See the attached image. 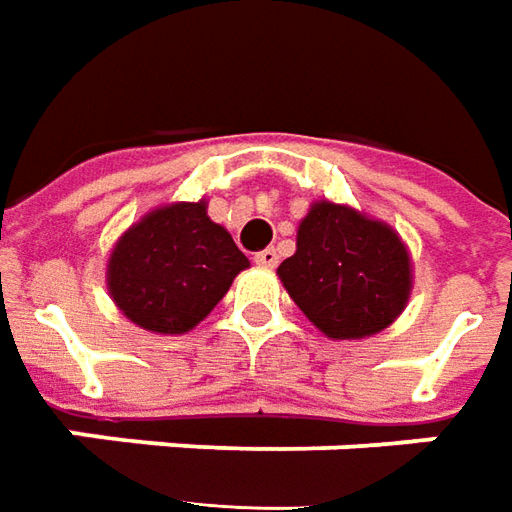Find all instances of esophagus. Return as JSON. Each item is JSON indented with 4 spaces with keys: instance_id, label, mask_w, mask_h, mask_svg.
Masks as SVG:
<instances>
[{
    "instance_id": "1",
    "label": "esophagus",
    "mask_w": 512,
    "mask_h": 512,
    "mask_svg": "<svg viewBox=\"0 0 512 512\" xmlns=\"http://www.w3.org/2000/svg\"><path fill=\"white\" fill-rule=\"evenodd\" d=\"M255 263L263 268H274L277 263H280V255H277V249H271V246H268V249H263V252H257Z\"/></svg>"
}]
</instances>
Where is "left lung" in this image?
<instances>
[{"instance_id":"8db88e82","label":"left lung","mask_w":512,"mask_h":512,"mask_svg":"<svg viewBox=\"0 0 512 512\" xmlns=\"http://www.w3.org/2000/svg\"><path fill=\"white\" fill-rule=\"evenodd\" d=\"M277 274L299 310L338 341L385 330L410 296V257L399 235L332 202L310 207L296 255Z\"/></svg>"}]
</instances>
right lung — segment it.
<instances>
[{
	"label": "right lung",
	"instance_id": "obj_1",
	"mask_svg": "<svg viewBox=\"0 0 512 512\" xmlns=\"http://www.w3.org/2000/svg\"><path fill=\"white\" fill-rule=\"evenodd\" d=\"M249 266L205 202L160 207L132 224L107 263V288L124 316L163 335L194 330Z\"/></svg>",
	"mask_w": 512,
	"mask_h": 512
}]
</instances>
